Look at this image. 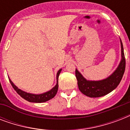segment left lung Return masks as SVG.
Returning a JSON list of instances; mask_svg holds the SVG:
<instances>
[{
  "label": "left lung",
  "mask_w": 130,
  "mask_h": 130,
  "mask_svg": "<svg viewBox=\"0 0 130 130\" xmlns=\"http://www.w3.org/2000/svg\"><path fill=\"white\" fill-rule=\"evenodd\" d=\"M121 48V60L119 65L110 76L99 81L87 80L81 73L75 69V76L77 80V85L81 92L91 98L103 96L115 90L120 83L125 69V59L122 42L120 40Z\"/></svg>",
  "instance_id": "left-lung-1"
}]
</instances>
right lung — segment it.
Wrapping results in <instances>:
<instances>
[{
  "mask_svg": "<svg viewBox=\"0 0 130 130\" xmlns=\"http://www.w3.org/2000/svg\"><path fill=\"white\" fill-rule=\"evenodd\" d=\"M62 69H59L57 74V84L55 85V87H53V88L51 89V90L48 91L46 92H44L43 94H31V93H27L26 92L21 90L20 89H19L12 82L10 78L9 79V82L11 83V86H13L17 93L19 95H20L23 99H24L26 101L31 102V103H44L46 101H48L49 100H51V99H53L55 97V96L57 94V91H58V88H59V84H58V79H59V74L61 73V71Z\"/></svg>",
  "mask_w": 130,
  "mask_h": 130,
  "instance_id": "1",
  "label": "right lung"
}]
</instances>
